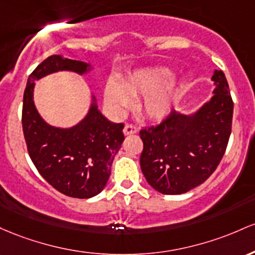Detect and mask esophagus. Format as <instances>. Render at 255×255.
Here are the masks:
<instances>
[{
	"mask_svg": "<svg viewBox=\"0 0 255 255\" xmlns=\"http://www.w3.org/2000/svg\"><path fill=\"white\" fill-rule=\"evenodd\" d=\"M124 135L125 136H128V135H135V133H137V131H138V128H137L135 125H132V124H128V125H125V128H124Z\"/></svg>",
	"mask_w": 255,
	"mask_h": 255,
	"instance_id": "obj_1",
	"label": "esophagus"
}]
</instances>
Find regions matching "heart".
<instances>
[{
    "instance_id": "b5f03b06",
    "label": "heart",
    "mask_w": 255,
    "mask_h": 255,
    "mask_svg": "<svg viewBox=\"0 0 255 255\" xmlns=\"http://www.w3.org/2000/svg\"><path fill=\"white\" fill-rule=\"evenodd\" d=\"M172 71L166 67L143 68L128 77L122 84L110 82L105 88V100L116 112L131 106V97L143 96L139 112L151 120L164 119L172 111L181 96V87L172 79Z\"/></svg>"
}]
</instances>
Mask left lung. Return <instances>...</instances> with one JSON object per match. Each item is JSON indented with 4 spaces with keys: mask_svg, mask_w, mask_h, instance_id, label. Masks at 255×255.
Wrapping results in <instances>:
<instances>
[{
    "mask_svg": "<svg viewBox=\"0 0 255 255\" xmlns=\"http://www.w3.org/2000/svg\"><path fill=\"white\" fill-rule=\"evenodd\" d=\"M213 96L190 114L174 112L156 127L139 131L142 172L153 189L178 195L214 172L231 133L234 104L223 71L214 70Z\"/></svg>",
    "mask_w": 255,
    "mask_h": 255,
    "instance_id": "left-lung-1",
    "label": "left lung"
}]
</instances>
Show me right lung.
I'll return each instance as SVG.
<instances>
[{"label": "right lung", "mask_w": 255, "mask_h": 255, "mask_svg": "<svg viewBox=\"0 0 255 255\" xmlns=\"http://www.w3.org/2000/svg\"><path fill=\"white\" fill-rule=\"evenodd\" d=\"M90 64L51 55L28 76L22 104V131L28 155L41 176L56 190L77 199H89L105 189L114 156L124 141V124L110 122L91 95L87 116L71 128L48 124L33 101L36 81L51 73L91 72Z\"/></svg>", "instance_id": "obj_1"}]
</instances>
